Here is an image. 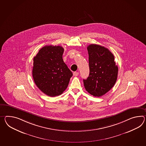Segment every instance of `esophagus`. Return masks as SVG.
Returning a JSON list of instances; mask_svg holds the SVG:
<instances>
[{"instance_id":"1","label":"esophagus","mask_w":146,"mask_h":146,"mask_svg":"<svg viewBox=\"0 0 146 146\" xmlns=\"http://www.w3.org/2000/svg\"><path fill=\"white\" fill-rule=\"evenodd\" d=\"M78 72H73V75L75 76H78Z\"/></svg>"}]
</instances>
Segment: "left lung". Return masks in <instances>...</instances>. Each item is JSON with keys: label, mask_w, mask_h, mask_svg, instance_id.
I'll return each mask as SVG.
<instances>
[{"label": "left lung", "mask_w": 146, "mask_h": 146, "mask_svg": "<svg viewBox=\"0 0 146 146\" xmlns=\"http://www.w3.org/2000/svg\"><path fill=\"white\" fill-rule=\"evenodd\" d=\"M90 74L83 80L84 86L88 92L96 97L102 96L110 90L117 81L118 68L113 54L104 46L89 45Z\"/></svg>", "instance_id": "left-lung-1"}]
</instances>
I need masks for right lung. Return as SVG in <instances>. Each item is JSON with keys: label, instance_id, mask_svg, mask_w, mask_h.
Masks as SVG:
<instances>
[{"label": "right lung", "instance_id": "add662e5", "mask_svg": "<svg viewBox=\"0 0 146 146\" xmlns=\"http://www.w3.org/2000/svg\"><path fill=\"white\" fill-rule=\"evenodd\" d=\"M64 48L46 45L34 57L33 78L44 93L53 97L62 94L67 88L73 73L63 60Z\"/></svg>", "mask_w": 146, "mask_h": 146}]
</instances>
